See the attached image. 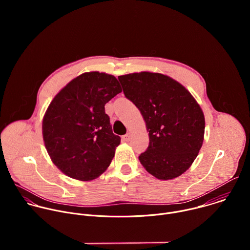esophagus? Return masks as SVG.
<instances>
[{"instance_id": "obj_1", "label": "esophagus", "mask_w": 250, "mask_h": 250, "mask_svg": "<svg viewBox=\"0 0 250 250\" xmlns=\"http://www.w3.org/2000/svg\"><path fill=\"white\" fill-rule=\"evenodd\" d=\"M130 137H131V134H130L129 132H127L126 134H125V135L123 136V139H124L125 141H129V140H130Z\"/></svg>"}]
</instances>
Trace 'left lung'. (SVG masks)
<instances>
[{"mask_svg": "<svg viewBox=\"0 0 250 250\" xmlns=\"http://www.w3.org/2000/svg\"><path fill=\"white\" fill-rule=\"evenodd\" d=\"M126 99L144 117L149 146L138 159L160 180L184 173L204 140L205 118L193 96L172 78L150 72L119 76Z\"/></svg>", "mask_w": 250, "mask_h": 250, "instance_id": "8db88e82", "label": "left lung"}]
</instances>
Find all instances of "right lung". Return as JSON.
<instances>
[{
	"mask_svg": "<svg viewBox=\"0 0 250 250\" xmlns=\"http://www.w3.org/2000/svg\"><path fill=\"white\" fill-rule=\"evenodd\" d=\"M122 92L113 75L84 73L52 100L42 123L46 150L67 176L93 180L112 162L121 137L113 133L104 104Z\"/></svg>",
	"mask_w": 250,
	"mask_h": 250,
	"instance_id": "right-lung-1",
	"label": "right lung"
}]
</instances>
